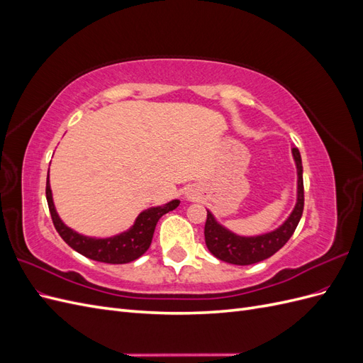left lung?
<instances>
[{
	"instance_id": "left-lung-1",
	"label": "left lung",
	"mask_w": 363,
	"mask_h": 363,
	"mask_svg": "<svg viewBox=\"0 0 363 363\" xmlns=\"http://www.w3.org/2000/svg\"><path fill=\"white\" fill-rule=\"evenodd\" d=\"M292 155L298 174V195L292 213L277 230L260 236H238L225 227L216 223L213 215L207 211L204 225V239L208 251L219 260L232 265H252L271 257L288 242L298 225L304 208V186H303V164L298 148H292Z\"/></svg>"
}]
</instances>
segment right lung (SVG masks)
Returning a JSON list of instances; mask_svg holds the SVG:
<instances>
[{"label": "right lung", "instance_id": "obj_1", "mask_svg": "<svg viewBox=\"0 0 363 363\" xmlns=\"http://www.w3.org/2000/svg\"><path fill=\"white\" fill-rule=\"evenodd\" d=\"M45 194H47V201H48L52 224L56 227L57 233L60 235V238L65 240V242H67L77 252H80V255H83L84 257H89L96 262L113 263V265L133 262L144 255L151 245L152 235H155V228L159 219L164 213L174 211V208L180 204L179 200H172L164 206L150 207L147 211L139 213L133 227L127 230V232L112 238L96 239V238H87L77 233L72 228L67 227L62 223V219L59 218L56 207H54V203H52V195L50 188V169H48Z\"/></svg>", "mask_w": 363, "mask_h": 363}]
</instances>
